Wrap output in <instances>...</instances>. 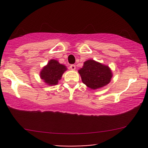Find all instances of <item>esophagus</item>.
<instances>
[{
  "mask_svg": "<svg viewBox=\"0 0 148 148\" xmlns=\"http://www.w3.org/2000/svg\"><path fill=\"white\" fill-rule=\"evenodd\" d=\"M69 67H70V69H72V70H75L76 65L75 64H71V65L69 66Z\"/></svg>",
  "mask_w": 148,
  "mask_h": 148,
  "instance_id": "esophagus-1",
  "label": "esophagus"
}]
</instances>
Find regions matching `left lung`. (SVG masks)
<instances>
[{
    "instance_id": "8db88e82",
    "label": "left lung",
    "mask_w": 148,
    "mask_h": 148,
    "mask_svg": "<svg viewBox=\"0 0 148 148\" xmlns=\"http://www.w3.org/2000/svg\"><path fill=\"white\" fill-rule=\"evenodd\" d=\"M83 83L91 89L96 90L106 86L111 81L113 74L108 66L94 60L84 62L82 68L79 70Z\"/></svg>"
}]
</instances>
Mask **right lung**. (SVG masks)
<instances>
[{
    "label": "right lung",
    "instance_id": "1",
    "mask_svg": "<svg viewBox=\"0 0 148 148\" xmlns=\"http://www.w3.org/2000/svg\"><path fill=\"white\" fill-rule=\"evenodd\" d=\"M67 70L66 66L60 64L56 60H49L48 64L40 72V77L49 86L57 85L63 73Z\"/></svg>",
    "mask_w": 148,
    "mask_h": 148
}]
</instances>
